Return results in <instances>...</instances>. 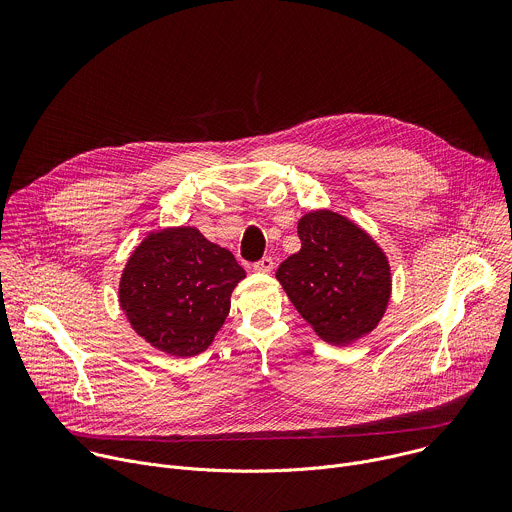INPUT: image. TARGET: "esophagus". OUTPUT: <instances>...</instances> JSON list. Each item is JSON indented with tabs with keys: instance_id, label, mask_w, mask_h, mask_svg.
Listing matches in <instances>:
<instances>
[{
	"instance_id": "1",
	"label": "esophagus",
	"mask_w": 512,
	"mask_h": 512,
	"mask_svg": "<svg viewBox=\"0 0 512 512\" xmlns=\"http://www.w3.org/2000/svg\"><path fill=\"white\" fill-rule=\"evenodd\" d=\"M273 267H275V261H273L271 257H263L261 261H257V263L253 265V269H255L257 273H271Z\"/></svg>"
}]
</instances>
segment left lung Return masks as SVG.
<instances>
[{
	"instance_id": "8db88e82",
	"label": "left lung",
	"mask_w": 512,
	"mask_h": 512,
	"mask_svg": "<svg viewBox=\"0 0 512 512\" xmlns=\"http://www.w3.org/2000/svg\"><path fill=\"white\" fill-rule=\"evenodd\" d=\"M302 249L275 277L287 298L328 344L371 334L391 300V267L379 243L340 212L320 208L298 221Z\"/></svg>"
}]
</instances>
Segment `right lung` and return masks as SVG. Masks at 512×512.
I'll list each match as a JSON object with an SVG mask.
<instances>
[{
    "label": "right lung",
    "mask_w": 512,
    "mask_h": 512,
    "mask_svg": "<svg viewBox=\"0 0 512 512\" xmlns=\"http://www.w3.org/2000/svg\"><path fill=\"white\" fill-rule=\"evenodd\" d=\"M241 279L245 269L229 249L210 243L196 227H166L148 233L129 255L119 306L154 348L196 356L223 328Z\"/></svg>",
    "instance_id": "1"
}]
</instances>
